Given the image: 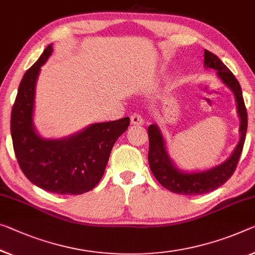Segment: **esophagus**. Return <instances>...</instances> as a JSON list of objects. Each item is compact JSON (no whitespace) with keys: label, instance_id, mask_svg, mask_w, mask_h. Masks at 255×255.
Masks as SVG:
<instances>
[{"label":"esophagus","instance_id":"1","mask_svg":"<svg viewBox=\"0 0 255 255\" xmlns=\"http://www.w3.org/2000/svg\"><path fill=\"white\" fill-rule=\"evenodd\" d=\"M131 123L133 125H142L143 124L142 116L138 114V113H133V114H131Z\"/></svg>","mask_w":255,"mask_h":255}]
</instances>
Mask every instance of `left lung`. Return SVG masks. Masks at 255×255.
<instances>
[{
  "label": "left lung",
  "mask_w": 255,
  "mask_h": 255,
  "mask_svg": "<svg viewBox=\"0 0 255 255\" xmlns=\"http://www.w3.org/2000/svg\"><path fill=\"white\" fill-rule=\"evenodd\" d=\"M204 64L206 67L217 70L223 83L228 85L235 93L238 114L241 117V140L233 155L221 165L201 173H183L181 171H178V168L174 167L168 158L159 128L156 125H150L148 128V138H149L148 162L150 170L160 185L174 194L194 196L218 189L234 174L244 147L246 130H248V112L243 99L240 82L214 53L207 50H204Z\"/></svg>",
  "instance_id": "obj_1"
}]
</instances>
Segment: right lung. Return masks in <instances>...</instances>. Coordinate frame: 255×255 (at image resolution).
Wrapping results in <instances>:
<instances>
[{"label": "right lung", "mask_w": 255, "mask_h": 255, "mask_svg": "<svg viewBox=\"0 0 255 255\" xmlns=\"http://www.w3.org/2000/svg\"><path fill=\"white\" fill-rule=\"evenodd\" d=\"M51 52L50 44L19 85L11 112L13 150L25 177L35 186L54 194L81 195L99 183L113 146L128 130L130 119L93 124L68 139L40 138L33 128L35 84Z\"/></svg>", "instance_id": "right-lung-1"}]
</instances>
